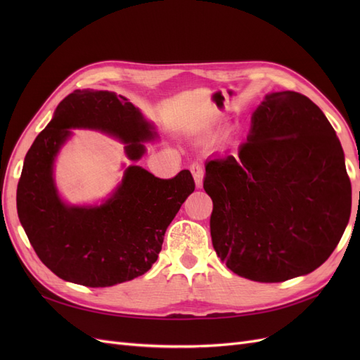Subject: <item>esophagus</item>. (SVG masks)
Masks as SVG:
<instances>
[{
  "label": "esophagus",
  "instance_id": "esophagus-1",
  "mask_svg": "<svg viewBox=\"0 0 360 360\" xmlns=\"http://www.w3.org/2000/svg\"><path fill=\"white\" fill-rule=\"evenodd\" d=\"M191 172H192V176H193L195 184H197V188H201V186H202V177H204V167H202V163H200V162H192V163H191Z\"/></svg>",
  "mask_w": 360,
  "mask_h": 360
}]
</instances>
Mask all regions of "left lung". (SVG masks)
Masks as SVG:
<instances>
[{
	"label": "left lung",
	"instance_id": "8db88e82",
	"mask_svg": "<svg viewBox=\"0 0 360 360\" xmlns=\"http://www.w3.org/2000/svg\"><path fill=\"white\" fill-rule=\"evenodd\" d=\"M237 155L205 163L210 234L222 263L257 282L308 275L350 219L352 183L332 124L307 96L270 93Z\"/></svg>",
	"mask_w": 360,
	"mask_h": 360
}]
</instances>
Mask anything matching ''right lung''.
<instances>
[{
	"mask_svg": "<svg viewBox=\"0 0 360 360\" xmlns=\"http://www.w3.org/2000/svg\"><path fill=\"white\" fill-rule=\"evenodd\" d=\"M94 129L126 144L130 160L146 153L153 126L126 97L75 90L60 102L51 123L30 147L18 183V216L37 257L58 278L85 287H111L151 269L163 236L195 191L191 171L158 179L130 165L101 205H68L53 181V160L70 129Z\"/></svg>",
	"mask_w": 360,
	"mask_h": 360,
	"instance_id": "1",
	"label": "right lung"
}]
</instances>
